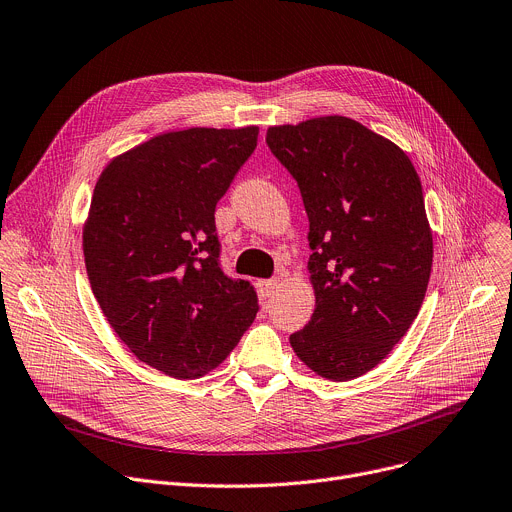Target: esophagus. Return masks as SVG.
Instances as JSON below:
<instances>
[{
  "instance_id": "obj_1",
  "label": "esophagus",
  "mask_w": 512,
  "mask_h": 512,
  "mask_svg": "<svg viewBox=\"0 0 512 512\" xmlns=\"http://www.w3.org/2000/svg\"><path fill=\"white\" fill-rule=\"evenodd\" d=\"M277 288H280V280H277V277H273V280H261L257 284L261 298H271L277 292Z\"/></svg>"
}]
</instances>
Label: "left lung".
Returning <instances> with one entry per match:
<instances>
[{
	"instance_id": "left-lung-1",
	"label": "left lung",
	"mask_w": 512,
	"mask_h": 512,
	"mask_svg": "<svg viewBox=\"0 0 512 512\" xmlns=\"http://www.w3.org/2000/svg\"><path fill=\"white\" fill-rule=\"evenodd\" d=\"M265 143L296 179L310 222L316 308L292 349L322 378H359L425 300L433 235L421 179L402 149L345 116L271 126Z\"/></svg>"
}]
</instances>
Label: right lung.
Here are the masks:
<instances>
[{
    "label": "right lung",
    "mask_w": 512,
    "mask_h": 512,
    "mask_svg": "<svg viewBox=\"0 0 512 512\" xmlns=\"http://www.w3.org/2000/svg\"><path fill=\"white\" fill-rule=\"evenodd\" d=\"M257 126L159 134L102 171L83 226L91 290L122 343L179 380L226 359L259 310L220 267L214 212Z\"/></svg>",
    "instance_id": "obj_1"
}]
</instances>
